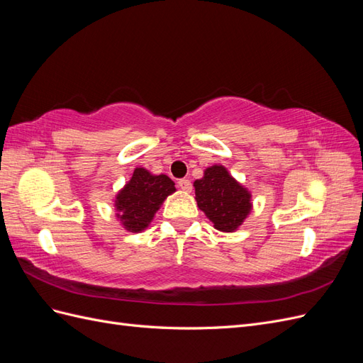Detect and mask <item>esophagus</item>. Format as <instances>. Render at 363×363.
Listing matches in <instances>:
<instances>
[{
	"label": "esophagus",
	"instance_id": "34e87169",
	"mask_svg": "<svg viewBox=\"0 0 363 363\" xmlns=\"http://www.w3.org/2000/svg\"><path fill=\"white\" fill-rule=\"evenodd\" d=\"M179 188L184 192H191L192 191V183L188 179H182V180H179Z\"/></svg>",
	"mask_w": 363,
	"mask_h": 363
}]
</instances>
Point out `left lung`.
Wrapping results in <instances>:
<instances>
[{
    "mask_svg": "<svg viewBox=\"0 0 363 363\" xmlns=\"http://www.w3.org/2000/svg\"><path fill=\"white\" fill-rule=\"evenodd\" d=\"M195 200L221 232H235L251 211V195L221 164L207 168L204 177L194 182Z\"/></svg>",
    "mask_w": 363,
    "mask_h": 363,
    "instance_id": "obj_1",
    "label": "left lung"
}]
</instances>
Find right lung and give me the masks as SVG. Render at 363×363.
<instances>
[{"label": "right lung", "mask_w": 363, "mask_h": 363, "mask_svg": "<svg viewBox=\"0 0 363 363\" xmlns=\"http://www.w3.org/2000/svg\"><path fill=\"white\" fill-rule=\"evenodd\" d=\"M175 191L168 175H152L144 168H136L133 177L115 200L118 218L128 232H142L151 223L160 204Z\"/></svg>", "instance_id": "obj_1"}]
</instances>
